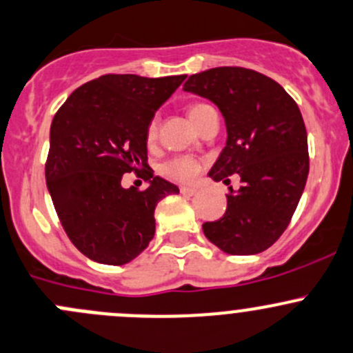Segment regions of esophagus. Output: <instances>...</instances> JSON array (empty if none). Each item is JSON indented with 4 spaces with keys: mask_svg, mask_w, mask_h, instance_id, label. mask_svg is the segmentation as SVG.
<instances>
[{
    "mask_svg": "<svg viewBox=\"0 0 353 353\" xmlns=\"http://www.w3.org/2000/svg\"><path fill=\"white\" fill-rule=\"evenodd\" d=\"M180 192L183 195H194L195 192H197V188H195V187H185V185H183V187H180Z\"/></svg>",
    "mask_w": 353,
    "mask_h": 353,
    "instance_id": "1",
    "label": "esophagus"
}]
</instances>
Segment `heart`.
Here are the masks:
<instances>
[{
	"mask_svg": "<svg viewBox=\"0 0 353 353\" xmlns=\"http://www.w3.org/2000/svg\"><path fill=\"white\" fill-rule=\"evenodd\" d=\"M204 106L205 104H194V106H190V110H188V117H190V120ZM156 137H158V118H152L148 125V130H145V139H148V142H154ZM161 170L166 176L173 178V180L190 181L199 175V172H201V165H199L197 159L190 158V156H176V158L168 159V161L163 165Z\"/></svg>",
	"mask_w": 353,
	"mask_h": 353,
	"instance_id": "1",
	"label": "heart"
}]
</instances>
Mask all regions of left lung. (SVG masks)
<instances>
[{
  "label": "left lung",
  "instance_id": "obj_1",
  "mask_svg": "<svg viewBox=\"0 0 353 353\" xmlns=\"http://www.w3.org/2000/svg\"><path fill=\"white\" fill-rule=\"evenodd\" d=\"M183 90L221 111L226 145L209 176L228 187L226 211L202 225L209 242L232 256L270 249L287 230L309 175L307 132L287 90L270 77L240 66H219L188 77Z\"/></svg>",
  "mask_w": 353,
  "mask_h": 353
}]
</instances>
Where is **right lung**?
Segmentation results:
<instances>
[{
  "mask_svg": "<svg viewBox=\"0 0 353 353\" xmlns=\"http://www.w3.org/2000/svg\"><path fill=\"white\" fill-rule=\"evenodd\" d=\"M183 80L103 75L73 90L54 114L46 185L63 230L89 259H135L154 236L158 202L180 192L161 176L149 175L145 190L123 188L121 178L148 166L149 121Z\"/></svg>",
  "mask_w": 353,
  "mask_h": 353,
  "instance_id": "1",
  "label": "right lung"
}]
</instances>
